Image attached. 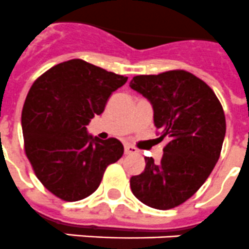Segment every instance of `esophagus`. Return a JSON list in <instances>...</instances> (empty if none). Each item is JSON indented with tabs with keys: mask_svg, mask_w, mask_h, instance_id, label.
Listing matches in <instances>:
<instances>
[{
	"mask_svg": "<svg viewBox=\"0 0 249 249\" xmlns=\"http://www.w3.org/2000/svg\"><path fill=\"white\" fill-rule=\"evenodd\" d=\"M137 150L131 145H124V154H136Z\"/></svg>",
	"mask_w": 249,
	"mask_h": 249,
	"instance_id": "34e87169",
	"label": "esophagus"
}]
</instances>
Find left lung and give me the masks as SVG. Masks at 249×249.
Returning a JSON list of instances; mask_svg holds the SVG:
<instances>
[{
    "mask_svg": "<svg viewBox=\"0 0 249 249\" xmlns=\"http://www.w3.org/2000/svg\"><path fill=\"white\" fill-rule=\"evenodd\" d=\"M129 86L151 103L159 139H169L160 163L145 158V170L131 177V191L147 206L169 210L196 194L219 160L223 107L210 86L184 70L135 76Z\"/></svg>",
    "mask_w": 249,
    "mask_h": 249,
    "instance_id": "8db88e82",
    "label": "left lung"
}]
</instances>
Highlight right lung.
I'll list each match as a JSON object with an SVG mask.
<instances>
[{
    "label": "right lung",
    "mask_w": 249,
    "mask_h": 249,
    "mask_svg": "<svg viewBox=\"0 0 249 249\" xmlns=\"http://www.w3.org/2000/svg\"><path fill=\"white\" fill-rule=\"evenodd\" d=\"M126 81L76 58L53 66L29 90L21 113L25 154L36 178L61 200L94 194L107 166L123 155L120 140L92 137L86 126Z\"/></svg>",
    "instance_id": "1"
}]
</instances>
